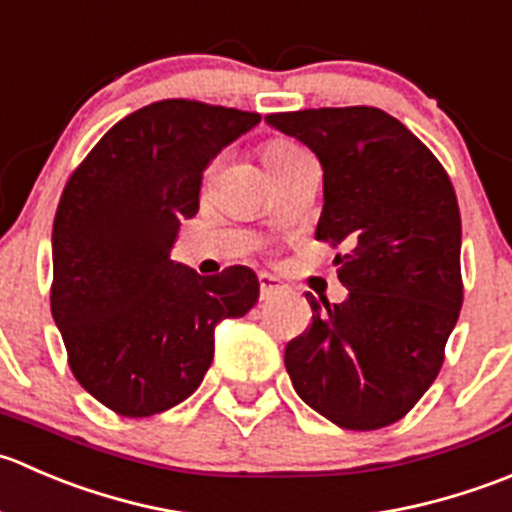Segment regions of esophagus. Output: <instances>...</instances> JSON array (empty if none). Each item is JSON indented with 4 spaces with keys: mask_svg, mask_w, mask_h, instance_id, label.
I'll return each mask as SVG.
<instances>
[{
    "mask_svg": "<svg viewBox=\"0 0 512 512\" xmlns=\"http://www.w3.org/2000/svg\"><path fill=\"white\" fill-rule=\"evenodd\" d=\"M283 291H286V286L273 276H258V296H261V301H271V298L281 296Z\"/></svg>",
    "mask_w": 512,
    "mask_h": 512,
    "instance_id": "1",
    "label": "esophagus"
}]
</instances>
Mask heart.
Here are the masks:
<instances>
[{
  "label": "heart",
  "instance_id": "b5f03b06",
  "mask_svg": "<svg viewBox=\"0 0 512 512\" xmlns=\"http://www.w3.org/2000/svg\"><path fill=\"white\" fill-rule=\"evenodd\" d=\"M261 159L263 164H266V169L271 171L273 179H278V176L298 169L301 164H308L311 156H308L301 146L293 144V141L276 136V139H268L266 144L261 146Z\"/></svg>",
  "mask_w": 512,
  "mask_h": 512
}]
</instances>
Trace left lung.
Returning <instances> with one entry per match:
<instances>
[{
    "label": "left lung",
    "mask_w": 512,
    "mask_h": 512,
    "mask_svg": "<svg viewBox=\"0 0 512 512\" xmlns=\"http://www.w3.org/2000/svg\"><path fill=\"white\" fill-rule=\"evenodd\" d=\"M266 121L323 166L316 239L336 254L343 303H311L288 341L298 396L346 430L401 421L445 361L463 306L460 209L448 171L413 131L376 106L303 109Z\"/></svg>",
    "instance_id": "obj_1"
}]
</instances>
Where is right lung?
Returning <instances> with one entry per match:
<instances>
[{
  "instance_id": "add662e5",
  "label": "right lung",
  "mask_w": 512,
  "mask_h": 512,
  "mask_svg": "<svg viewBox=\"0 0 512 512\" xmlns=\"http://www.w3.org/2000/svg\"><path fill=\"white\" fill-rule=\"evenodd\" d=\"M256 111L164 99L116 121L72 171L52 231V316L84 391L124 418L189 398L214 361V328L258 298L251 268L216 276L171 261L199 211L209 161Z\"/></svg>"
}]
</instances>
